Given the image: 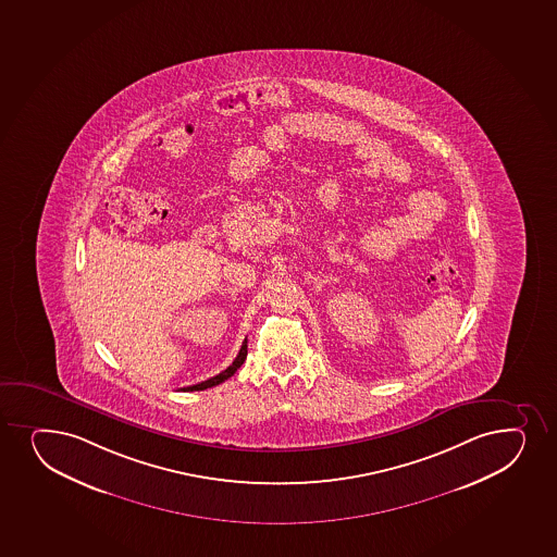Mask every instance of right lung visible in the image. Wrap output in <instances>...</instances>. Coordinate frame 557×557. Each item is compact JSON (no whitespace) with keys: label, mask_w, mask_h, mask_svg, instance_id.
Returning <instances> with one entry per match:
<instances>
[{"label":"right lung","mask_w":557,"mask_h":557,"mask_svg":"<svg viewBox=\"0 0 557 557\" xmlns=\"http://www.w3.org/2000/svg\"><path fill=\"white\" fill-rule=\"evenodd\" d=\"M245 358H247V339H245L244 346H242V349H239V352H237L236 360H234V362H232V364L228 366L226 370L221 371V373L215 375V377L208 379V381H202V383L199 384H193V386H186V388H182V391H206V388H211V386H218V384L224 383L226 379L232 377V375L236 373L239 366L244 364Z\"/></svg>","instance_id":"add662e5"}]
</instances>
